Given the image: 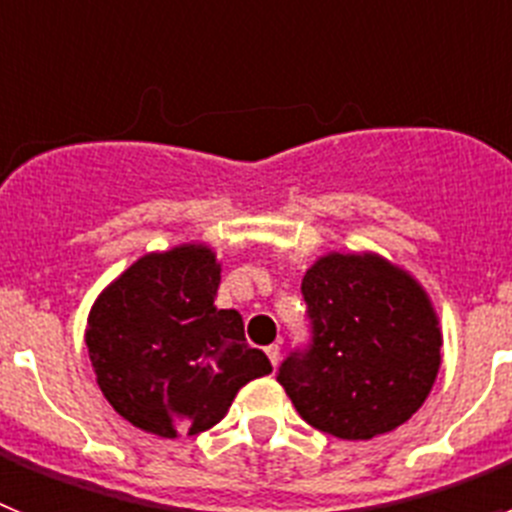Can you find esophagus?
<instances>
[{
    "mask_svg": "<svg viewBox=\"0 0 512 512\" xmlns=\"http://www.w3.org/2000/svg\"><path fill=\"white\" fill-rule=\"evenodd\" d=\"M279 354H282V351H279V346L277 343H271V346H266V356H269V361L274 366L279 364Z\"/></svg>",
    "mask_w": 512,
    "mask_h": 512,
    "instance_id": "34e87169",
    "label": "esophagus"
}]
</instances>
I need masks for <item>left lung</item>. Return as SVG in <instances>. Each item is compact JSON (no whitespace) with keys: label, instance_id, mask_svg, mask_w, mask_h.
<instances>
[{"label":"left lung","instance_id":"1","mask_svg":"<svg viewBox=\"0 0 512 512\" xmlns=\"http://www.w3.org/2000/svg\"><path fill=\"white\" fill-rule=\"evenodd\" d=\"M307 341L277 372L318 431L369 441L420 408L441 364V330L413 279L374 253H330L302 279Z\"/></svg>","mask_w":512,"mask_h":512}]
</instances>
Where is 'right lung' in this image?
I'll return each instance as SVG.
<instances>
[{"label":"right lung","instance_id":"add662e5","mask_svg":"<svg viewBox=\"0 0 512 512\" xmlns=\"http://www.w3.org/2000/svg\"><path fill=\"white\" fill-rule=\"evenodd\" d=\"M210 248L148 253L94 302L87 348L102 395L135 428L174 438L225 418L243 384L271 372L243 318L217 310Z\"/></svg>","mask_w":512,"mask_h":512}]
</instances>
